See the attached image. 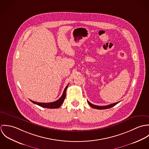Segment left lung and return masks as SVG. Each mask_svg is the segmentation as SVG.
Instances as JSON below:
<instances>
[{
	"label": "left lung",
	"instance_id": "left-lung-1",
	"mask_svg": "<svg viewBox=\"0 0 149 149\" xmlns=\"http://www.w3.org/2000/svg\"><path fill=\"white\" fill-rule=\"evenodd\" d=\"M87 102H88V103L89 104L90 106L91 107H92V108H93L97 109H108V108H111V107H112L115 106L118 103H119L120 102H117V103H113V104L108 105V106H96V105L92 104V103H91L90 102H89L88 100H87Z\"/></svg>",
	"mask_w": 149,
	"mask_h": 149
}]
</instances>
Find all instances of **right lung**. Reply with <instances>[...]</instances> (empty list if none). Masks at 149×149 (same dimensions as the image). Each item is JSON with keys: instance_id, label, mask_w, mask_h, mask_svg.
I'll return each mask as SVG.
<instances>
[{"instance_id": "add662e5", "label": "right lung", "mask_w": 149, "mask_h": 149, "mask_svg": "<svg viewBox=\"0 0 149 149\" xmlns=\"http://www.w3.org/2000/svg\"><path fill=\"white\" fill-rule=\"evenodd\" d=\"M68 84L67 85V86L65 87V88L64 89L63 93L62 96H61V97L58 100H56V102H52V103H38V102H34V101L31 100H30L32 103H33L34 104H36L38 105V106H40L44 107V108H59L62 105V104L64 102V99H65V96H66V89L68 88Z\"/></svg>"}]
</instances>
